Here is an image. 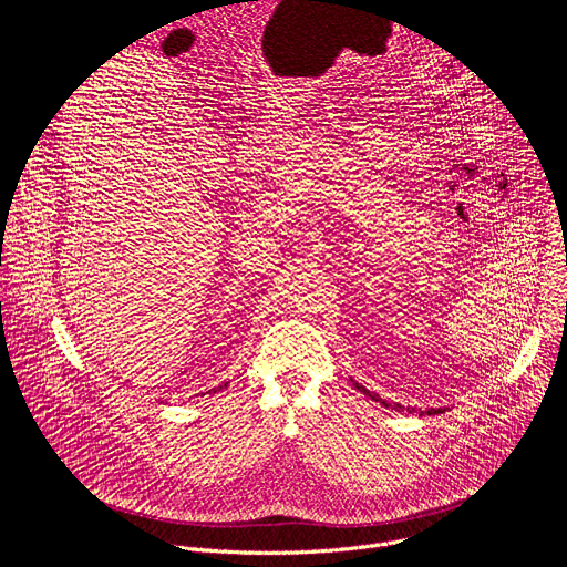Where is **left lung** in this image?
Instances as JSON below:
<instances>
[{"label":"left lung","mask_w":567,"mask_h":567,"mask_svg":"<svg viewBox=\"0 0 567 567\" xmlns=\"http://www.w3.org/2000/svg\"><path fill=\"white\" fill-rule=\"evenodd\" d=\"M352 383H354V388H357L359 392H363V394H365L368 399H372V401L381 403V406H385V409H392V411H396V413H403V411H411V409H403V406H401V403H396V401H385L383 396H379L377 392H370V390H368L365 385H361V383H359V381H354V379H352ZM446 411H449V409H429V411H422V409H420L417 413H420V415H440V413H446ZM411 413H415V409H413Z\"/></svg>","instance_id":"8db88e82"}]
</instances>
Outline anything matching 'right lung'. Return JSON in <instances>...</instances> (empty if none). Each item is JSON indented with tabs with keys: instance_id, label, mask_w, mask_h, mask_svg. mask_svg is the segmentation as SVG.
<instances>
[{
	"instance_id": "1",
	"label": "right lung",
	"mask_w": 567,
	"mask_h": 567,
	"mask_svg": "<svg viewBox=\"0 0 567 567\" xmlns=\"http://www.w3.org/2000/svg\"><path fill=\"white\" fill-rule=\"evenodd\" d=\"M221 388H226V383H224V385H219V388H213L210 392H217V390H221Z\"/></svg>"
}]
</instances>
